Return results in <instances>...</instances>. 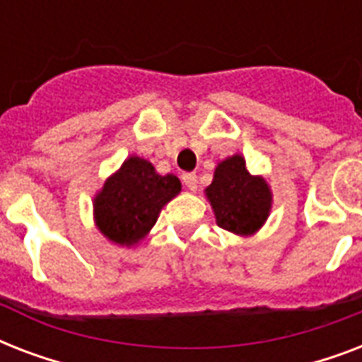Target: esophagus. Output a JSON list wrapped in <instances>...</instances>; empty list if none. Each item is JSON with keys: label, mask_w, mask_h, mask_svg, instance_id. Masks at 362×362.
<instances>
[{"label": "esophagus", "mask_w": 362, "mask_h": 362, "mask_svg": "<svg viewBox=\"0 0 362 362\" xmlns=\"http://www.w3.org/2000/svg\"><path fill=\"white\" fill-rule=\"evenodd\" d=\"M182 180H184V186L189 192H197V175L195 173H186V175L182 176Z\"/></svg>", "instance_id": "obj_1"}]
</instances>
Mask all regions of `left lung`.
I'll use <instances>...</instances> for the list:
<instances>
[{"mask_svg":"<svg viewBox=\"0 0 362 362\" xmlns=\"http://www.w3.org/2000/svg\"><path fill=\"white\" fill-rule=\"evenodd\" d=\"M204 195L214 210L216 223L238 237H252L272 210V189L263 176L250 175L240 153L216 165L214 180Z\"/></svg>","mask_w":362,"mask_h":362,"instance_id":"1","label":"left lung"}]
</instances>
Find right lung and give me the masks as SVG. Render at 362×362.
<instances>
[{
	"label": "right lung",
	"mask_w": 362,
	"mask_h": 362,
	"mask_svg": "<svg viewBox=\"0 0 362 362\" xmlns=\"http://www.w3.org/2000/svg\"><path fill=\"white\" fill-rule=\"evenodd\" d=\"M182 192L175 175H159L148 159L129 156L93 197V223L118 246H136L165 204Z\"/></svg>",
	"instance_id": "add662e5"
}]
</instances>
